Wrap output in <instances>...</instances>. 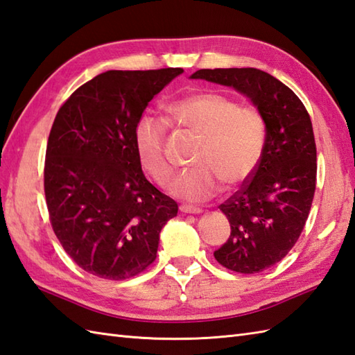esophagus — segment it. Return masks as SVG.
Masks as SVG:
<instances>
[{"label":"esophagus","mask_w":355,"mask_h":355,"mask_svg":"<svg viewBox=\"0 0 355 355\" xmlns=\"http://www.w3.org/2000/svg\"><path fill=\"white\" fill-rule=\"evenodd\" d=\"M180 211L181 213H192V215H198V213H201L202 210L200 207H196V205L183 204V205H180Z\"/></svg>","instance_id":"1"}]
</instances>
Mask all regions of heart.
<instances>
[{
	"instance_id": "obj_1",
	"label": "heart",
	"mask_w": 355,
	"mask_h": 355,
	"mask_svg": "<svg viewBox=\"0 0 355 355\" xmlns=\"http://www.w3.org/2000/svg\"><path fill=\"white\" fill-rule=\"evenodd\" d=\"M166 110L172 121L200 137L192 159L195 166L172 183L175 196L205 201L222 183L237 186L257 169L268 144V121L257 107L204 92L172 101ZM166 122L154 114L145 113L136 121L135 148L140 166L162 187L174 174L166 154Z\"/></svg>"
}]
</instances>
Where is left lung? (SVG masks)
Returning <instances> with one entry per match:
<instances>
[{"label":"left lung","mask_w":355,"mask_h":355,"mask_svg":"<svg viewBox=\"0 0 355 355\" xmlns=\"http://www.w3.org/2000/svg\"><path fill=\"white\" fill-rule=\"evenodd\" d=\"M192 78L234 87L268 121V144L257 169L219 205L232 233L213 252L230 270L257 274L286 257L309 218L318 172L310 114L292 89L265 71L200 69Z\"/></svg>","instance_id":"obj_1"}]
</instances>
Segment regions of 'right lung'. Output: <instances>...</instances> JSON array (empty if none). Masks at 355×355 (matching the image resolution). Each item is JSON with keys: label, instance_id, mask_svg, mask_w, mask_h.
<instances>
[{"label": "right lung", "instance_id": "add662e5", "mask_svg": "<svg viewBox=\"0 0 355 355\" xmlns=\"http://www.w3.org/2000/svg\"><path fill=\"white\" fill-rule=\"evenodd\" d=\"M181 72H103L55 114L44 168L49 222L69 257L95 277L119 282L144 272L163 225L177 216V202L144 175L135 125Z\"/></svg>", "mask_w": 355, "mask_h": 355}]
</instances>
